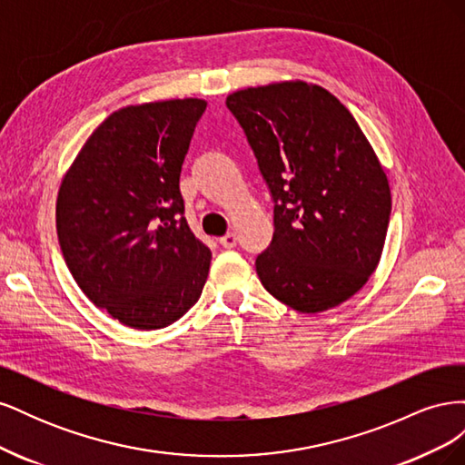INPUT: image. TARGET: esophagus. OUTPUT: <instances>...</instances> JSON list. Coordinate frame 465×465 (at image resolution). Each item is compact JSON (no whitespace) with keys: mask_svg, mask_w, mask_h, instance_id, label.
<instances>
[{"mask_svg":"<svg viewBox=\"0 0 465 465\" xmlns=\"http://www.w3.org/2000/svg\"><path fill=\"white\" fill-rule=\"evenodd\" d=\"M219 244L223 248H234L236 246V234L234 232H227L224 236L219 238Z\"/></svg>","mask_w":465,"mask_h":465,"instance_id":"1","label":"esophagus"}]
</instances>
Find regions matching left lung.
<instances>
[{
  "instance_id": "obj_1",
  "label": "left lung",
  "mask_w": 465,
  "mask_h": 465,
  "mask_svg": "<svg viewBox=\"0 0 465 465\" xmlns=\"http://www.w3.org/2000/svg\"><path fill=\"white\" fill-rule=\"evenodd\" d=\"M273 195L265 291L316 314L353 297L382 256L391 193L353 114L320 85L281 81L227 96Z\"/></svg>"
}]
</instances>
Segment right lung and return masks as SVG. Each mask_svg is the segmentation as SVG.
<instances>
[{
    "label": "right lung",
    "instance_id": "add662e5",
    "mask_svg": "<svg viewBox=\"0 0 465 465\" xmlns=\"http://www.w3.org/2000/svg\"><path fill=\"white\" fill-rule=\"evenodd\" d=\"M207 103L124 106L89 135L55 202L64 260L87 299L134 330H161L202 297L211 252L190 231L180 171Z\"/></svg>",
    "mask_w": 465,
    "mask_h": 465
}]
</instances>
